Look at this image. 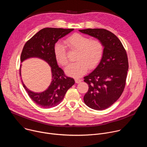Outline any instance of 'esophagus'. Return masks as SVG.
<instances>
[{
  "label": "esophagus",
  "instance_id": "34e87169",
  "mask_svg": "<svg viewBox=\"0 0 147 147\" xmlns=\"http://www.w3.org/2000/svg\"><path fill=\"white\" fill-rule=\"evenodd\" d=\"M75 81H76V83H80L81 81V80H80V78H75Z\"/></svg>",
  "mask_w": 147,
  "mask_h": 147
}]
</instances>
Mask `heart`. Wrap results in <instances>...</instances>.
<instances>
[{"mask_svg":"<svg viewBox=\"0 0 147 147\" xmlns=\"http://www.w3.org/2000/svg\"><path fill=\"white\" fill-rule=\"evenodd\" d=\"M65 42L71 50L78 51L76 58L78 61L70 63L65 69V72L68 76L81 77L87 71L88 68H95L103 57L104 48L99 40H91L84 35L74 34L67 38ZM54 54L59 64L66 65L68 61L66 49L60 42L54 46Z\"/></svg>","mask_w":147,"mask_h":147,"instance_id":"obj_1","label":"heart"}]
</instances>
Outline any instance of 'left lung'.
I'll use <instances>...</instances> for the list:
<instances>
[{
  "label": "left lung",
  "mask_w": 147,
  "mask_h": 147,
  "mask_svg": "<svg viewBox=\"0 0 147 147\" xmlns=\"http://www.w3.org/2000/svg\"><path fill=\"white\" fill-rule=\"evenodd\" d=\"M78 31L96 38L103 45L99 63L84 77L89 87L84 101L92 109L104 110L113 104L124 90L129 69L127 53L121 41L111 31L99 28Z\"/></svg>",
  "instance_id": "8db88e82"
}]
</instances>
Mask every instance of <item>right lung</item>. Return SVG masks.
I'll use <instances>...</instances> for the list:
<instances>
[{
  "label": "right lung",
  "mask_w": 147,
  "mask_h": 147,
  "mask_svg": "<svg viewBox=\"0 0 147 147\" xmlns=\"http://www.w3.org/2000/svg\"><path fill=\"white\" fill-rule=\"evenodd\" d=\"M74 29L45 28L40 30L26 43L21 54V62L30 58H39L46 61L51 67L52 79L48 88L43 92H35L30 90L23 83V86L30 98L38 106L51 108L59 105L67 91L75 83L73 78L65 76L59 67L54 54V46L58 40L64 37ZM21 67L20 75H21Z\"/></svg>",
  "instance_id": "add662e5"
}]
</instances>
